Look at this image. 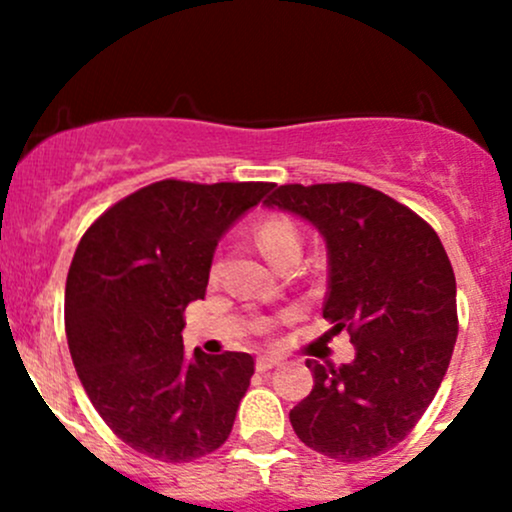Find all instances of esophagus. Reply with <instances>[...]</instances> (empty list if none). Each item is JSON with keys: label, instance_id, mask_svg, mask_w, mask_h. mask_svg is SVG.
Wrapping results in <instances>:
<instances>
[{"label": "esophagus", "instance_id": "esophagus-1", "mask_svg": "<svg viewBox=\"0 0 512 512\" xmlns=\"http://www.w3.org/2000/svg\"><path fill=\"white\" fill-rule=\"evenodd\" d=\"M257 370H260V373H264V370H272V368H276L279 366V358H274V356H260L257 358Z\"/></svg>", "mask_w": 512, "mask_h": 512}]
</instances>
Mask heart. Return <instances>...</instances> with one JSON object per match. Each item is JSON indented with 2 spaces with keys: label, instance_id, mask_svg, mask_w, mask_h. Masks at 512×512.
I'll return each instance as SVG.
<instances>
[{
  "label": "heart",
  "instance_id": "1",
  "mask_svg": "<svg viewBox=\"0 0 512 512\" xmlns=\"http://www.w3.org/2000/svg\"><path fill=\"white\" fill-rule=\"evenodd\" d=\"M255 240L274 264L286 252H301V231L286 214H264L255 223Z\"/></svg>",
  "mask_w": 512,
  "mask_h": 512
}]
</instances>
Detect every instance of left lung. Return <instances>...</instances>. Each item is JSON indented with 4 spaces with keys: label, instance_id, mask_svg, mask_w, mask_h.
<instances>
[{
    "label": "left lung",
    "instance_id": "1",
    "mask_svg": "<svg viewBox=\"0 0 512 512\" xmlns=\"http://www.w3.org/2000/svg\"><path fill=\"white\" fill-rule=\"evenodd\" d=\"M264 204L325 236L322 317L356 346L339 368L305 361L315 385L291 409L293 431L339 462L383 455L419 424L450 366L460 322L448 252L419 214L358 182L279 185Z\"/></svg>",
    "mask_w": 512,
    "mask_h": 512
}]
</instances>
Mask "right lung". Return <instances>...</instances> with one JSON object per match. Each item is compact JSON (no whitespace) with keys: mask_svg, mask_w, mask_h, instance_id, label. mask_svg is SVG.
<instances>
[{"mask_svg":"<svg viewBox=\"0 0 512 512\" xmlns=\"http://www.w3.org/2000/svg\"><path fill=\"white\" fill-rule=\"evenodd\" d=\"M274 182H151L103 211L74 252L64 330L88 399L122 443L192 462L231 436L255 358L182 346L226 228Z\"/></svg>","mask_w":512,"mask_h":512,"instance_id":"1","label":"right lung"}]
</instances>
